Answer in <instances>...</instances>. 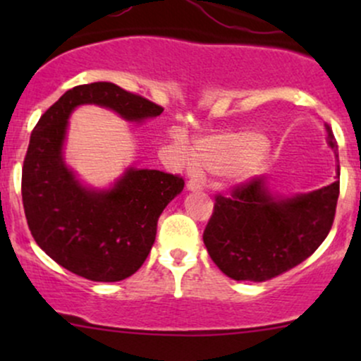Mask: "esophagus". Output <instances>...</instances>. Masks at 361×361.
Here are the masks:
<instances>
[{"instance_id":"esophagus-1","label":"esophagus","mask_w":361,"mask_h":361,"mask_svg":"<svg viewBox=\"0 0 361 361\" xmlns=\"http://www.w3.org/2000/svg\"><path fill=\"white\" fill-rule=\"evenodd\" d=\"M186 186H188V190H192V192H197V190H204V183L198 180H190L188 183H186Z\"/></svg>"}]
</instances>
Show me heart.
Returning a JSON list of instances; mask_svg holds the SVG:
<instances>
[{
  "mask_svg": "<svg viewBox=\"0 0 361 361\" xmlns=\"http://www.w3.org/2000/svg\"><path fill=\"white\" fill-rule=\"evenodd\" d=\"M264 147V137L256 132H219L193 142L197 166L214 175L246 178L255 169L256 154Z\"/></svg>",
  "mask_w": 361,
  "mask_h": 361,
  "instance_id": "heart-1",
  "label": "heart"
}]
</instances>
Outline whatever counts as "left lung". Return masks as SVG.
I'll use <instances>...</instances> for the list:
<instances>
[{
  "label": "left lung",
  "mask_w": 361,
  "mask_h": 361,
  "mask_svg": "<svg viewBox=\"0 0 361 361\" xmlns=\"http://www.w3.org/2000/svg\"><path fill=\"white\" fill-rule=\"evenodd\" d=\"M329 146L336 139L327 127ZM339 175V168H338ZM339 180L295 197H275L264 176L215 195L204 231L210 258L224 275L238 281H267L307 259L333 227Z\"/></svg>",
  "instance_id": "left-lung-1"
}]
</instances>
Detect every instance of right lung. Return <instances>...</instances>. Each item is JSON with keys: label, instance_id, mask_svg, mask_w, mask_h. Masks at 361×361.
<instances>
[{"label": "right lung", "instance_id": "right-lung-1", "mask_svg": "<svg viewBox=\"0 0 361 361\" xmlns=\"http://www.w3.org/2000/svg\"><path fill=\"white\" fill-rule=\"evenodd\" d=\"M82 103L127 120L163 114V106L114 82L68 90L34 127L22 168V200L35 243L62 268L91 281L126 280L142 267L157 219L185 180L157 169H128L109 192L86 190L62 161L69 114Z\"/></svg>", "mask_w": 361, "mask_h": 361}]
</instances>
